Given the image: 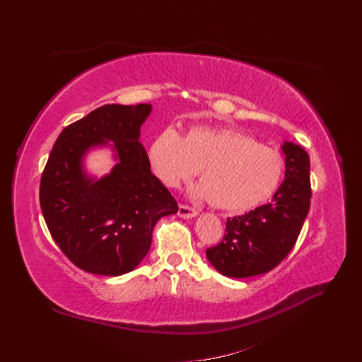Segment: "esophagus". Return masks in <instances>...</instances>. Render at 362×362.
<instances>
[{
    "label": "esophagus",
    "instance_id": "1",
    "mask_svg": "<svg viewBox=\"0 0 362 362\" xmlns=\"http://www.w3.org/2000/svg\"><path fill=\"white\" fill-rule=\"evenodd\" d=\"M178 216L182 217V218H193V217L198 216V210H194V208L190 206V205L181 204L178 206Z\"/></svg>",
    "mask_w": 362,
    "mask_h": 362
}]
</instances>
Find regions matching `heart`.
I'll list each match as a JSON object with an SVG mask.
<instances>
[{"label": "heart", "instance_id": "b5f03b06", "mask_svg": "<svg viewBox=\"0 0 362 362\" xmlns=\"http://www.w3.org/2000/svg\"><path fill=\"white\" fill-rule=\"evenodd\" d=\"M146 157L152 173L169 189L192 180L199 170L202 184L194 194L231 213L266 204L286 173L279 151L228 127H194L182 137L166 128L151 140Z\"/></svg>", "mask_w": 362, "mask_h": 362}]
</instances>
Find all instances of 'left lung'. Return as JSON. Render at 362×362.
I'll use <instances>...</instances> for the list:
<instances>
[{
  "mask_svg": "<svg viewBox=\"0 0 362 362\" xmlns=\"http://www.w3.org/2000/svg\"><path fill=\"white\" fill-rule=\"evenodd\" d=\"M286 180L273 199L246 214L228 217L222 242L206 249L213 267L229 278H250L275 269L298 240L310 210V156L284 141Z\"/></svg>",
  "mask_w": 362,
  "mask_h": 362,
  "instance_id": "left-lung-1",
  "label": "left lung"
}]
</instances>
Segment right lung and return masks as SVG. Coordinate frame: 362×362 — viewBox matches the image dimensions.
Here are the masks:
<instances>
[{"mask_svg": "<svg viewBox=\"0 0 362 362\" xmlns=\"http://www.w3.org/2000/svg\"><path fill=\"white\" fill-rule=\"evenodd\" d=\"M151 104H107L68 125L52 146L40 178L43 218L76 267L119 276L148 254L152 229L178 204L151 172L139 141ZM113 141L118 163L101 180L86 177L85 152Z\"/></svg>", "mask_w": 362, "mask_h": 362, "instance_id": "obj_1", "label": "right lung"}]
</instances>
